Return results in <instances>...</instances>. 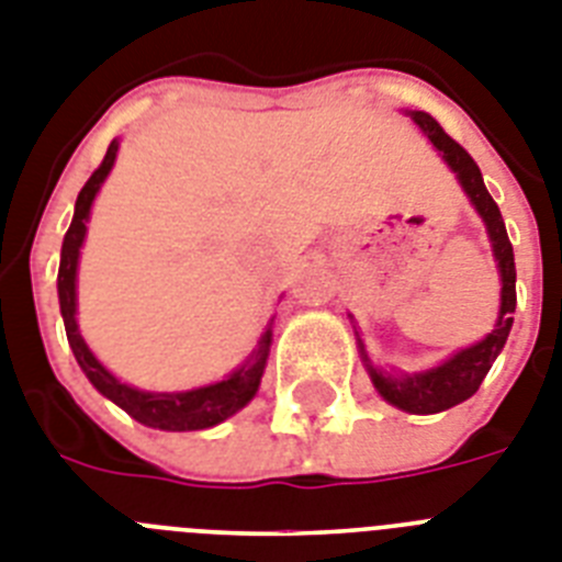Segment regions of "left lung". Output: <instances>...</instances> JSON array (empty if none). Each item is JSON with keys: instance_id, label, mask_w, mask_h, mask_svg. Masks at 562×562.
Returning a JSON list of instances; mask_svg holds the SVG:
<instances>
[{"instance_id": "obj_1", "label": "left lung", "mask_w": 562, "mask_h": 562, "mask_svg": "<svg viewBox=\"0 0 562 562\" xmlns=\"http://www.w3.org/2000/svg\"><path fill=\"white\" fill-rule=\"evenodd\" d=\"M414 122L419 128L426 131V136L434 143V148L440 150L442 159L451 165V171L457 173L460 186L465 188V193L474 202V209L483 216L485 228H488V237L494 245V257H497L499 277H503V303H499V319L494 325V331L477 342V346L465 348V351L454 353L449 362H442L437 369L423 371V374H389L383 369H374L369 362V374L374 380L376 391L389 400L391 405H397L403 412L412 414H437L446 412L451 405L469 400L474 391L480 389V383L485 380L492 362L497 360V353L506 346L508 331H512L514 323V305H517V271H514V251L512 243H508L506 225H503V216H499L497 202L492 200V193L485 191L483 173H480L477 162L471 159L469 150L463 145L451 139L446 131L440 128V122L428 116V113L417 111L412 113Z\"/></svg>"}]
</instances>
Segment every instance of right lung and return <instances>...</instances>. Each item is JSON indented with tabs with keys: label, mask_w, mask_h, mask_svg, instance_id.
Returning <instances> with one entry per match:
<instances>
[{
	"label": "right lung",
	"mask_w": 562,
	"mask_h": 562,
	"mask_svg": "<svg viewBox=\"0 0 562 562\" xmlns=\"http://www.w3.org/2000/svg\"><path fill=\"white\" fill-rule=\"evenodd\" d=\"M116 150L120 143L113 139L108 145L105 159L99 162L97 171L91 173V179L85 182L82 191L77 196V211H74V220H70V228L65 234L63 243V262H59V308H63L65 331H68V342L74 348V357H77L79 369L85 371V376L91 380L93 389L99 394H105L108 400L125 408L134 419H139L143 426L162 428V431H196V428H211L216 423L228 419L231 414H237L248 400L257 394L259 376L266 369L268 348H271V331L262 334L259 339L257 353L251 357V362H245L243 369L234 371L228 380L216 385H205V389L182 391V394H150V391H136L131 385L120 383L111 371L102 369V362L88 351L82 334L77 328V262H79V245L85 239V220L91 214V202L97 196L102 179L111 171L113 159H116Z\"/></svg>",
	"instance_id": "add662e5"
}]
</instances>
